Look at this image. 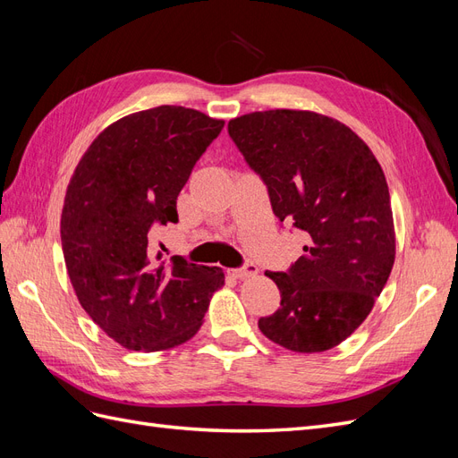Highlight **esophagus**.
I'll list each match as a JSON object with an SVG mask.
<instances>
[{"label": "esophagus", "instance_id": "34e87169", "mask_svg": "<svg viewBox=\"0 0 458 458\" xmlns=\"http://www.w3.org/2000/svg\"><path fill=\"white\" fill-rule=\"evenodd\" d=\"M233 273H234V276H239V279H246V276H254L258 273V266L252 261H248V263H244L242 267L234 269Z\"/></svg>", "mask_w": 458, "mask_h": 458}]
</instances>
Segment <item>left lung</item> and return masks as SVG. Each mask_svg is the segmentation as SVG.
<instances>
[{"label":"left lung","instance_id":"1","mask_svg":"<svg viewBox=\"0 0 458 458\" xmlns=\"http://www.w3.org/2000/svg\"><path fill=\"white\" fill-rule=\"evenodd\" d=\"M227 130L266 183L273 214L308 241L286 271H266L281 290V308L258 327L293 352L335 348L365 321L394 267L380 164L348 126L308 110L250 113Z\"/></svg>","mask_w":458,"mask_h":458}]
</instances>
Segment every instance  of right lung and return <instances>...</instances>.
Masks as SVG:
<instances>
[{
    "label": "right lung",
    "instance_id": "add662e5",
    "mask_svg": "<svg viewBox=\"0 0 458 458\" xmlns=\"http://www.w3.org/2000/svg\"><path fill=\"white\" fill-rule=\"evenodd\" d=\"M224 123L172 105L130 114L97 137L68 183L61 217L68 276L81 308L123 348L187 342L225 281L219 267L183 256L164 266L152 244L158 227L179 221V192Z\"/></svg>",
    "mask_w": 458,
    "mask_h": 458
}]
</instances>
